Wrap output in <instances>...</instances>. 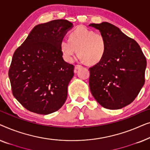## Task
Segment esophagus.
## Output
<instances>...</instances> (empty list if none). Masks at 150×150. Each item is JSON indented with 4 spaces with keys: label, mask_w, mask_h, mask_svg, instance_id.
Masks as SVG:
<instances>
[{
    "label": "esophagus",
    "mask_w": 150,
    "mask_h": 150,
    "mask_svg": "<svg viewBox=\"0 0 150 150\" xmlns=\"http://www.w3.org/2000/svg\"><path fill=\"white\" fill-rule=\"evenodd\" d=\"M82 66L81 65H79V64H76L75 66V70H78V69H79L80 68H81Z\"/></svg>",
    "instance_id": "obj_1"
}]
</instances>
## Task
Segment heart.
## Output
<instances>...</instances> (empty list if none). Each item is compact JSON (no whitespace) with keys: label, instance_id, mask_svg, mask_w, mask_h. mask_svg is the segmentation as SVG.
Segmentation results:
<instances>
[{"label":"heart","instance_id":"obj_1","mask_svg":"<svg viewBox=\"0 0 150 150\" xmlns=\"http://www.w3.org/2000/svg\"><path fill=\"white\" fill-rule=\"evenodd\" d=\"M60 49L67 62H72L77 52L80 60L94 64L105 57L107 44L101 34L96 33L86 27L79 26L69 33V39L61 40Z\"/></svg>","mask_w":150,"mask_h":150}]
</instances>
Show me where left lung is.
Wrapping results in <instances>:
<instances>
[{"label": "left lung", "mask_w": 150, "mask_h": 150, "mask_svg": "<svg viewBox=\"0 0 150 150\" xmlns=\"http://www.w3.org/2000/svg\"><path fill=\"white\" fill-rule=\"evenodd\" d=\"M105 37L107 52L90 67L91 93L101 106L119 109L133 101L145 83L146 58L139 44L108 22L90 24Z\"/></svg>", "instance_id": "1"}]
</instances>
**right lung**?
I'll return each mask as SVG.
<instances>
[{
  "label": "right lung",
  "mask_w": 150,
  "mask_h": 150,
  "mask_svg": "<svg viewBox=\"0 0 150 150\" xmlns=\"http://www.w3.org/2000/svg\"><path fill=\"white\" fill-rule=\"evenodd\" d=\"M73 26L67 20L38 24L15 51L9 70L12 93L27 110L47 115L66 101L74 66L63 60L60 42Z\"/></svg>",
  "instance_id": "add662e5"
}]
</instances>
